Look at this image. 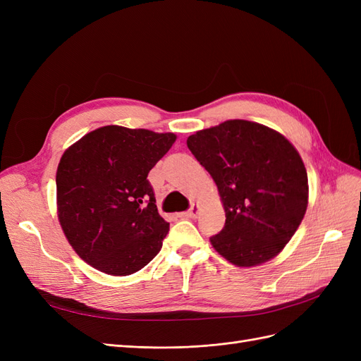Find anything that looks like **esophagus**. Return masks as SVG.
<instances>
[{"instance_id": "1", "label": "esophagus", "mask_w": 361, "mask_h": 361, "mask_svg": "<svg viewBox=\"0 0 361 361\" xmlns=\"http://www.w3.org/2000/svg\"><path fill=\"white\" fill-rule=\"evenodd\" d=\"M199 211H200L199 204H194V203H192L190 209H188L187 212H183V216H187V218H195V216H197Z\"/></svg>"}]
</instances>
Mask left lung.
<instances>
[{
    "label": "left lung",
    "instance_id": "left-lung-1",
    "mask_svg": "<svg viewBox=\"0 0 361 361\" xmlns=\"http://www.w3.org/2000/svg\"><path fill=\"white\" fill-rule=\"evenodd\" d=\"M187 146L215 180L226 224L212 247L236 267L276 257L301 224L309 203L307 171L277 130L227 120L188 137Z\"/></svg>",
    "mask_w": 361,
    "mask_h": 361
}]
</instances>
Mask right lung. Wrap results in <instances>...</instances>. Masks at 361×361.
<instances>
[{
	"label": "right lung",
	"mask_w": 361,
	"mask_h": 361,
	"mask_svg": "<svg viewBox=\"0 0 361 361\" xmlns=\"http://www.w3.org/2000/svg\"><path fill=\"white\" fill-rule=\"evenodd\" d=\"M176 141L171 133L102 126L64 152L57 169V212L82 260L110 276L145 268L170 224L158 214L149 171Z\"/></svg>",
	"instance_id": "right-lung-1"
}]
</instances>
